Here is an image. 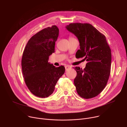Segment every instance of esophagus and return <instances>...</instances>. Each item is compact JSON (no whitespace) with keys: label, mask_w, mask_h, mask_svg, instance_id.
<instances>
[{"label":"esophagus","mask_w":127,"mask_h":127,"mask_svg":"<svg viewBox=\"0 0 127 127\" xmlns=\"http://www.w3.org/2000/svg\"><path fill=\"white\" fill-rule=\"evenodd\" d=\"M70 68V67L69 66H65V70H66V71H67Z\"/></svg>","instance_id":"1"}]
</instances>
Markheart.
I'll return each mask as SVG.
<instances>
[{
	"label": "heart",
	"mask_w": 127,
	"mask_h": 127,
	"mask_svg": "<svg viewBox=\"0 0 127 127\" xmlns=\"http://www.w3.org/2000/svg\"><path fill=\"white\" fill-rule=\"evenodd\" d=\"M71 38H69V39H71Z\"/></svg>",
	"instance_id": "1"
}]
</instances>
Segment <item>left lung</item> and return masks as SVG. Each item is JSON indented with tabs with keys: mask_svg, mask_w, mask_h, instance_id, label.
<instances>
[{
	"mask_svg": "<svg viewBox=\"0 0 127 127\" xmlns=\"http://www.w3.org/2000/svg\"><path fill=\"white\" fill-rule=\"evenodd\" d=\"M80 43L78 58L87 61L83 69L74 67L77 75L74 80L78 95L89 99L98 95L105 87L111 72L112 54L105 35L89 24L72 23L66 27Z\"/></svg>",
	"mask_w": 127,
	"mask_h": 127,
	"instance_id": "1",
	"label": "left lung"
}]
</instances>
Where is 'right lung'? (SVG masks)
<instances>
[{
    "label": "right lung",
    "mask_w": 127,
    "mask_h": 127,
    "mask_svg": "<svg viewBox=\"0 0 127 127\" xmlns=\"http://www.w3.org/2000/svg\"><path fill=\"white\" fill-rule=\"evenodd\" d=\"M58 35L56 26L45 28L31 38L24 51L23 76L30 91L36 96L45 98L51 95L65 72L64 66L56 67L48 62L49 56L55 52Z\"/></svg>",
    "instance_id": "add662e5"
}]
</instances>
